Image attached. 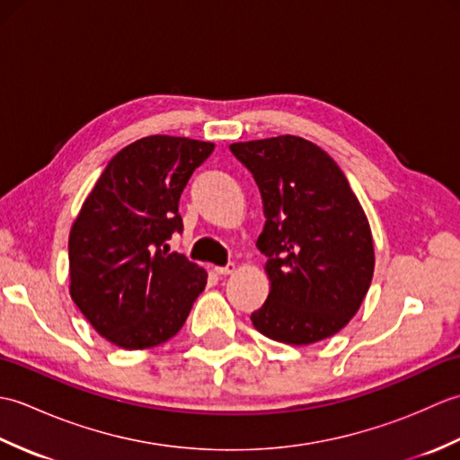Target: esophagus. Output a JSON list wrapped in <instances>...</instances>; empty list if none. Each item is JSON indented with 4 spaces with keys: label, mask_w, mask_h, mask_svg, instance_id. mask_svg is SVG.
<instances>
[{
    "label": "esophagus",
    "mask_w": 460,
    "mask_h": 460,
    "mask_svg": "<svg viewBox=\"0 0 460 460\" xmlns=\"http://www.w3.org/2000/svg\"><path fill=\"white\" fill-rule=\"evenodd\" d=\"M235 270V265H233V262H227V265L225 267H215V272H217V275H231V272Z\"/></svg>",
    "instance_id": "1"
}]
</instances>
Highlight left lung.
<instances>
[{"label": "left lung", "mask_w": 460, "mask_h": 460, "mask_svg": "<svg viewBox=\"0 0 460 460\" xmlns=\"http://www.w3.org/2000/svg\"><path fill=\"white\" fill-rule=\"evenodd\" d=\"M255 178L265 227L270 292L251 314L262 336L314 344L334 336L356 314L374 277L369 223L344 172L298 136L231 144Z\"/></svg>", "instance_id": "1"}]
</instances>
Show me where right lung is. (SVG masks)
<instances>
[{"instance_id":"obj_1","label":"right lung","mask_w":460,"mask_h":460,"mask_svg":"<svg viewBox=\"0 0 460 460\" xmlns=\"http://www.w3.org/2000/svg\"><path fill=\"white\" fill-rule=\"evenodd\" d=\"M215 146L148 136L106 165L68 237L71 296L93 328L126 349L154 348L175 336L208 275L180 252V198Z\"/></svg>"}]
</instances>
